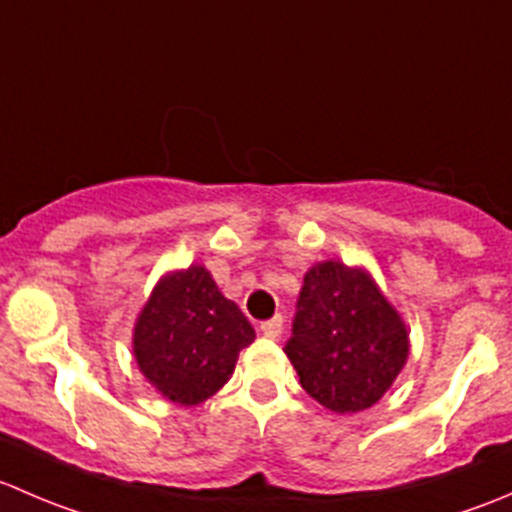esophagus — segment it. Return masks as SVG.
<instances>
[{"mask_svg":"<svg viewBox=\"0 0 512 512\" xmlns=\"http://www.w3.org/2000/svg\"><path fill=\"white\" fill-rule=\"evenodd\" d=\"M282 324H285V319H282L280 314H275V317L267 319V322H260V332L265 334L267 339H277L282 334Z\"/></svg>","mask_w":512,"mask_h":512,"instance_id":"obj_1","label":"esophagus"}]
</instances>
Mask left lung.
<instances>
[{
	"instance_id": "8db88e82",
	"label": "left lung",
	"mask_w": 512,
	"mask_h": 512,
	"mask_svg": "<svg viewBox=\"0 0 512 512\" xmlns=\"http://www.w3.org/2000/svg\"><path fill=\"white\" fill-rule=\"evenodd\" d=\"M285 354L302 389L334 414L371 409L409 359V327L364 265L317 262L304 275Z\"/></svg>"
}]
</instances>
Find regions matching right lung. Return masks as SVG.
<instances>
[{
	"label": "right lung",
	"mask_w": 512,
	"mask_h": 512,
	"mask_svg": "<svg viewBox=\"0 0 512 512\" xmlns=\"http://www.w3.org/2000/svg\"><path fill=\"white\" fill-rule=\"evenodd\" d=\"M252 342V324L203 265L165 272L133 324L138 369L163 399L180 406L218 394Z\"/></svg>",
	"instance_id": "obj_1"
}]
</instances>
